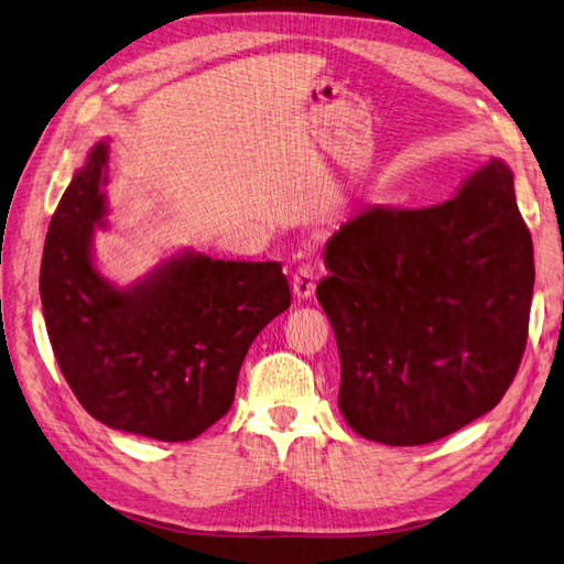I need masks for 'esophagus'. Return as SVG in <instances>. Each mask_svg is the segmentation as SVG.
<instances>
[{"instance_id":"1","label":"esophagus","mask_w":564,"mask_h":564,"mask_svg":"<svg viewBox=\"0 0 564 564\" xmlns=\"http://www.w3.org/2000/svg\"><path fill=\"white\" fill-rule=\"evenodd\" d=\"M315 284H317V270L311 263H301L292 280L296 299H311L315 292Z\"/></svg>"}]
</instances>
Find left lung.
Masks as SVG:
<instances>
[{
    "mask_svg": "<svg viewBox=\"0 0 564 564\" xmlns=\"http://www.w3.org/2000/svg\"><path fill=\"white\" fill-rule=\"evenodd\" d=\"M324 261L317 301L355 433L429 445L501 402L522 362L534 289L532 235L501 160L435 207L360 212Z\"/></svg>",
    "mask_w": 564,
    "mask_h": 564,
    "instance_id": "1",
    "label": "left lung"
}]
</instances>
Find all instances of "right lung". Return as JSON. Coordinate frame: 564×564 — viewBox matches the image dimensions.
Returning <instances> with one entry per match:
<instances>
[{
  "label": "right lung",
  "mask_w": 564,
  "mask_h": 564,
  "mask_svg": "<svg viewBox=\"0 0 564 564\" xmlns=\"http://www.w3.org/2000/svg\"><path fill=\"white\" fill-rule=\"evenodd\" d=\"M98 143L51 216L40 296L51 348L87 412L117 431L162 442L193 440L224 416L245 355L292 305L282 263L183 256L131 289L91 263L104 218Z\"/></svg>",
  "instance_id": "right-lung-1"
}]
</instances>
